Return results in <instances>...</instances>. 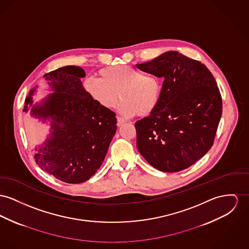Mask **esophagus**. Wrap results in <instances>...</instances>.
Returning a JSON list of instances; mask_svg holds the SVG:
<instances>
[{
    "mask_svg": "<svg viewBox=\"0 0 249 249\" xmlns=\"http://www.w3.org/2000/svg\"><path fill=\"white\" fill-rule=\"evenodd\" d=\"M124 123H125V121H124V119H122V118H120V117L117 118V125H118V126H122Z\"/></svg>",
    "mask_w": 249,
    "mask_h": 249,
    "instance_id": "obj_1",
    "label": "esophagus"
}]
</instances>
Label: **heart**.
<instances>
[{
	"label": "heart",
	"mask_w": 249,
	"mask_h": 249,
	"mask_svg": "<svg viewBox=\"0 0 249 249\" xmlns=\"http://www.w3.org/2000/svg\"><path fill=\"white\" fill-rule=\"evenodd\" d=\"M100 78L87 77L84 90L100 107L110 109L122 102L118 111L124 118L150 114L161 95V83L156 76L142 73L128 65H117L100 70Z\"/></svg>",
	"instance_id": "b5f03b06"
}]
</instances>
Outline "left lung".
<instances>
[{
    "label": "left lung",
    "instance_id": "8db88e82",
    "mask_svg": "<svg viewBox=\"0 0 249 249\" xmlns=\"http://www.w3.org/2000/svg\"><path fill=\"white\" fill-rule=\"evenodd\" d=\"M136 66L164 79L157 107L135 124L137 148L160 171H182L213 144L222 115L215 79L204 64L177 51Z\"/></svg>",
    "mask_w": 249,
    "mask_h": 249
}]
</instances>
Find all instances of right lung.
Instances as JSON below:
<instances>
[{
	"label": "right lung",
	"instance_id": "obj_1",
	"mask_svg": "<svg viewBox=\"0 0 249 249\" xmlns=\"http://www.w3.org/2000/svg\"><path fill=\"white\" fill-rule=\"evenodd\" d=\"M85 76L78 66L44 74L50 94L34 104L36 86L23 108L50 125L44 142L35 148L36 162L58 180L71 184L85 182L97 172L117 129L115 113L100 107L84 90Z\"/></svg>",
	"mask_w": 249,
	"mask_h": 249
}]
</instances>
